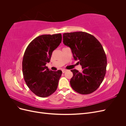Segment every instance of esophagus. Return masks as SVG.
I'll return each instance as SVG.
<instances>
[{
	"label": "esophagus",
	"mask_w": 126,
	"mask_h": 126,
	"mask_svg": "<svg viewBox=\"0 0 126 126\" xmlns=\"http://www.w3.org/2000/svg\"><path fill=\"white\" fill-rule=\"evenodd\" d=\"M66 71V70H65V69H63V70H62L63 73H64V72H65Z\"/></svg>",
	"instance_id": "34e87169"
}]
</instances>
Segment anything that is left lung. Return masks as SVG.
Returning a JSON list of instances; mask_svg holds the SVG:
<instances>
[{
    "instance_id": "obj_1",
    "label": "left lung",
    "mask_w": 126,
    "mask_h": 126,
    "mask_svg": "<svg viewBox=\"0 0 126 126\" xmlns=\"http://www.w3.org/2000/svg\"><path fill=\"white\" fill-rule=\"evenodd\" d=\"M63 43L71 49L75 60L82 66L83 71L71 70L73 76L70 83L76 92L88 94L96 90L106 75L107 62L101 44L87 32H78L63 34Z\"/></svg>"
}]
</instances>
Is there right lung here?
I'll list each match as a JSON object with an SVG mask.
<instances>
[{"instance_id": "obj_1", "label": "right lung", "mask_w": 126, "mask_h": 126, "mask_svg": "<svg viewBox=\"0 0 126 126\" xmlns=\"http://www.w3.org/2000/svg\"><path fill=\"white\" fill-rule=\"evenodd\" d=\"M61 33L43 35L36 37L25 51L22 73L26 83L37 96L47 97L57 89L62 70H49L46 66L50 62L52 51L62 42Z\"/></svg>"}]
</instances>
